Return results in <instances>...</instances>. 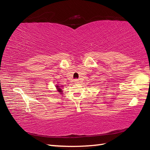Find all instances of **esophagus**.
I'll return each mask as SVG.
<instances>
[{"instance_id": "1", "label": "esophagus", "mask_w": 150, "mask_h": 150, "mask_svg": "<svg viewBox=\"0 0 150 150\" xmlns=\"http://www.w3.org/2000/svg\"><path fill=\"white\" fill-rule=\"evenodd\" d=\"M74 82L76 83V84H77V83H80V81L79 79H75Z\"/></svg>"}]
</instances>
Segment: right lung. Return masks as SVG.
Here are the masks:
<instances>
[{
  "mask_svg": "<svg viewBox=\"0 0 150 150\" xmlns=\"http://www.w3.org/2000/svg\"><path fill=\"white\" fill-rule=\"evenodd\" d=\"M55 87L57 88V91L59 92L60 94H62L63 93V91H62V88L63 86H59V85H55Z\"/></svg>",
  "mask_w": 150,
  "mask_h": 150,
  "instance_id": "add662e5",
  "label": "right lung"
}]
</instances>
